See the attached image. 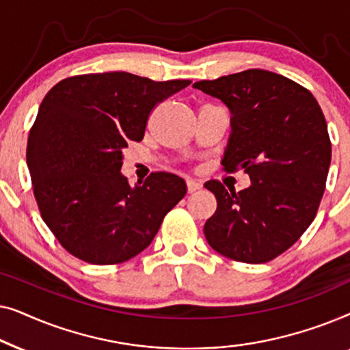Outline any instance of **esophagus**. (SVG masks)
<instances>
[{
    "mask_svg": "<svg viewBox=\"0 0 350 350\" xmlns=\"http://www.w3.org/2000/svg\"><path fill=\"white\" fill-rule=\"evenodd\" d=\"M186 188H188V193H196L202 188V183L198 180H186Z\"/></svg>",
    "mask_w": 350,
    "mask_h": 350,
    "instance_id": "1",
    "label": "esophagus"
}]
</instances>
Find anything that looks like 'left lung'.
<instances>
[{"label": "left lung", "mask_w": 350, "mask_h": 350, "mask_svg": "<svg viewBox=\"0 0 350 350\" xmlns=\"http://www.w3.org/2000/svg\"><path fill=\"white\" fill-rule=\"evenodd\" d=\"M193 88L231 109L224 170L243 169L252 185L236 193L221 181L205 221L210 247L234 261L260 265L288 250L317 215L332 162L327 121L308 89L266 70H245Z\"/></svg>", "instance_id": "obj_1"}]
</instances>
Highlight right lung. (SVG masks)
<instances>
[{
	"mask_svg": "<svg viewBox=\"0 0 350 350\" xmlns=\"http://www.w3.org/2000/svg\"><path fill=\"white\" fill-rule=\"evenodd\" d=\"M189 84L113 71L70 76L42 98L27 164L41 218L71 255L102 266L131 260L185 198V180L174 174L152 172L131 186L119 170L152 109Z\"/></svg>",
	"mask_w": 350,
	"mask_h": 350,
	"instance_id": "obj_1",
	"label": "right lung"
}]
</instances>
